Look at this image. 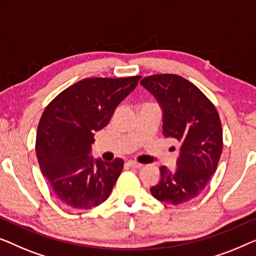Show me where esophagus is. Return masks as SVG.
<instances>
[{
	"label": "esophagus",
	"instance_id": "34e87169",
	"mask_svg": "<svg viewBox=\"0 0 256 256\" xmlns=\"http://www.w3.org/2000/svg\"><path fill=\"white\" fill-rule=\"evenodd\" d=\"M126 164L131 168H142V164H139V162H136V161H133V160L128 161Z\"/></svg>",
	"mask_w": 256,
	"mask_h": 256
}]
</instances>
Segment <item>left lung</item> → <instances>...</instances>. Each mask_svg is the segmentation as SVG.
Returning a JSON list of instances; mask_svg holds the SVG:
<instances>
[{
	"instance_id": "left-lung-1",
	"label": "left lung",
	"mask_w": 256,
	"mask_h": 256,
	"mask_svg": "<svg viewBox=\"0 0 256 256\" xmlns=\"http://www.w3.org/2000/svg\"><path fill=\"white\" fill-rule=\"evenodd\" d=\"M140 84L154 95L164 111V136L181 142L178 168H160L150 188L158 200L183 204L208 186L220 159L222 128L214 103L195 84L176 74L144 78Z\"/></svg>"
}]
</instances>
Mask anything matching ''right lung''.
Instances as JSON below:
<instances>
[{"instance_id": "right-lung-1", "label": "right lung", "mask_w": 256, "mask_h": 256, "mask_svg": "<svg viewBox=\"0 0 256 256\" xmlns=\"http://www.w3.org/2000/svg\"><path fill=\"white\" fill-rule=\"evenodd\" d=\"M140 78H84L46 106L38 124L36 153L42 175L61 203L88 210L110 196L124 161L94 160L89 156L94 133L109 124Z\"/></svg>"}]
</instances>
